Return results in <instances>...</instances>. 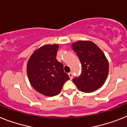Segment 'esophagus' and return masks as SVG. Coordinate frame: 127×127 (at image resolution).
<instances>
[{
  "label": "esophagus",
  "mask_w": 127,
  "mask_h": 127,
  "mask_svg": "<svg viewBox=\"0 0 127 127\" xmlns=\"http://www.w3.org/2000/svg\"><path fill=\"white\" fill-rule=\"evenodd\" d=\"M68 75H69V77H70V78L71 79L73 78V73H72V72H70V73H68Z\"/></svg>",
  "instance_id": "34e87169"
}]
</instances>
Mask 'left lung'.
Wrapping results in <instances>:
<instances>
[{"mask_svg":"<svg viewBox=\"0 0 127 127\" xmlns=\"http://www.w3.org/2000/svg\"><path fill=\"white\" fill-rule=\"evenodd\" d=\"M82 66L79 77L73 82L81 91L89 93L101 88L108 73V63L101 50L94 42L79 40L72 44Z\"/></svg>","mask_w":127,"mask_h":127,"instance_id":"8db88e82","label":"left lung"}]
</instances>
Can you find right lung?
I'll return each instance as SVG.
<instances>
[{"label":"right lung","instance_id":"obj_1","mask_svg":"<svg viewBox=\"0 0 127 127\" xmlns=\"http://www.w3.org/2000/svg\"><path fill=\"white\" fill-rule=\"evenodd\" d=\"M59 46L47 44L35 51L27 64V74L31 85L46 96L56 95L64 83L70 79L64 72L63 64L56 59Z\"/></svg>","mask_w":127,"mask_h":127}]
</instances>
